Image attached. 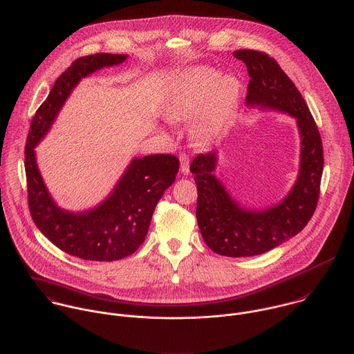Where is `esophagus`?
Returning <instances> with one entry per match:
<instances>
[{
	"label": "esophagus",
	"instance_id": "esophagus-1",
	"mask_svg": "<svg viewBox=\"0 0 354 354\" xmlns=\"http://www.w3.org/2000/svg\"><path fill=\"white\" fill-rule=\"evenodd\" d=\"M179 161H180V171L183 175H187L190 172V160L186 153L179 154Z\"/></svg>",
	"mask_w": 354,
	"mask_h": 354
}]
</instances>
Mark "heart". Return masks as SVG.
<instances>
[{"mask_svg":"<svg viewBox=\"0 0 354 354\" xmlns=\"http://www.w3.org/2000/svg\"><path fill=\"white\" fill-rule=\"evenodd\" d=\"M239 90L238 79L231 75L218 77V72L204 67L190 70L165 102L164 116L169 122H185L197 115L193 134L205 138L230 113Z\"/></svg>","mask_w":354,"mask_h":354,"instance_id":"1","label":"heart"}]
</instances>
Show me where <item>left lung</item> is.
I'll list each match as a JSON object with an SVG mask.
<instances>
[{"label": "left lung", "instance_id": "obj_1", "mask_svg": "<svg viewBox=\"0 0 354 354\" xmlns=\"http://www.w3.org/2000/svg\"><path fill=\"white\" fill-rule=\"evenodd\" d=\"M250 80L245 104L297 119L301 138L299 171L288 194L277 205L250 209L241 205L216 178L217 153L198 154L190 171L198 192L196 216L205 243L227 257H250L270 252L295 236L313 216L323 174V145L317 126L301 93L279 64L257 50H236Z\"/></svg>", "mask_w": 354, "mask_h": 354}]
</instances>
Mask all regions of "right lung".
<instances>
[{"label": "right lung", "instance_id": "right-lung-1", "mask_svg": "<svg viewBox=\"0 0 354 354\" xmlns=\"http://www.w3.org/2000/svg\"><path fill=\"white\" fill-rule=\"evenodd\" d=\"M127 55L95 53L76 59L35 112L24 149L28 208L39 231L60 250L90 261H115L133 254L145 241L154 208L175 182L179 160L172 154L133 158L112 193L97 207L71 212L50 196L38 169L35 147L48 134L82 77L126 62Z\"/></svg>", "mask_w": 354, "mask_h": 354}]
</instances>
